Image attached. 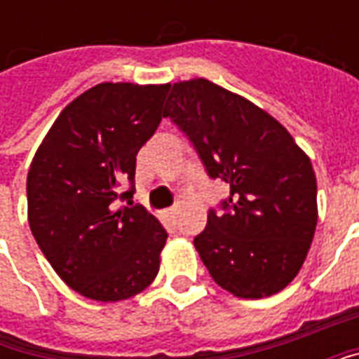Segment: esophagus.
Segmentation results:
<instances>
[{
  "mask_svg": "<svg viewBox=\"0 0 359 359\" xmlns=\"http://www.w3.org/2000/svg\"><path fill=\"white\" fill-rule=\"evenodd\" d=\"M177 213H179V208H171V210L165 211V217L175 219V217H177Z\"/></svg>",
  "mask_w": 359,
  "mask_h": 359,
  "instance_id": "obj_1",
  "label": "esophagus"
}]
</instances>
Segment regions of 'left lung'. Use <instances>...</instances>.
Returning a JSON list of instances; mask_svg holds the SVG:
<instances>
[{"label": "left lung", "instance_id": "left-lung-1", "mask_svg": "<svg viewBox=\"0 0 359 359\" xmlns=\"http://www.w3.org/2000/svg\"><path fill=\"white\" fill-rule=\"evenodd\" d=\"M211 179L231 184L226 213L210 211L194 246L213 280L257 300L290 285L317 225V180L290 133L246 97L208 79L175 82L165 103Z\"/></svg>", "mask_w": 359, "mask_h": 359}]
</instances>
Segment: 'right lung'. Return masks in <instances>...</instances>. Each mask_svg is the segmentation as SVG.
Masks as SVG:
<instances>
[{
	"label": "right lung",
	"instance_id": "1",
	"mask_svg": "<svg viewBox=\"0 0 359 359\" xmlns=\"http://www.w3.org/2000/svg\"><path fill=\"white\" fill-rule=\"evenodd\" d=\"M169 84L102 82L59 113L27 177L28 225L59 277L84 298L128 300L157 277L167 233L142 205L115 210L136 154L161 123Z\"/></svg>",
	"mask_w": 359,
	"mask_h": 359
}]
</instances>
